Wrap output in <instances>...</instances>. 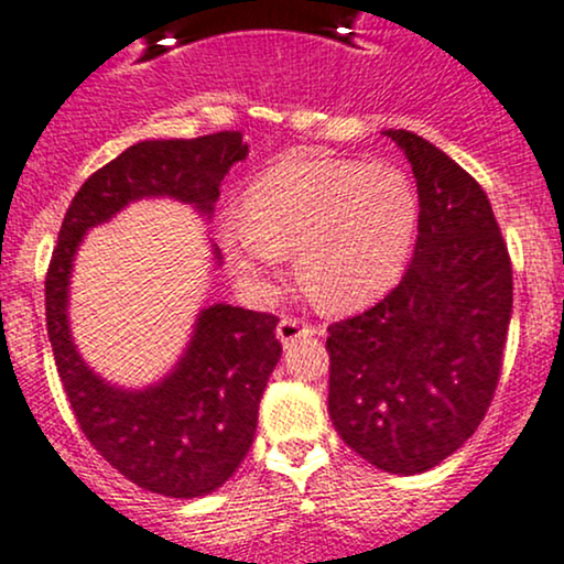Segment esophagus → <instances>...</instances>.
Masks as SVG:
<instances>
[{
	"mask_svg": "<svg viewBox=\"0 0 564 564\" xmlns=\"http://www.w3.org/2000/svg\"><path fill=\"white\" fill-rule=\"evenodd\" d=\"M275 335H278V340L283 343V346H292V343L297 340V337H305V335H322V327H318V324L305 322V318L283 316L281 322H278Z\"/></svg>",
	"mask_w": 564,
	"mask_h": 564,
	"instance_id": "1",
	"label": "esophagus"
}]
</instances>
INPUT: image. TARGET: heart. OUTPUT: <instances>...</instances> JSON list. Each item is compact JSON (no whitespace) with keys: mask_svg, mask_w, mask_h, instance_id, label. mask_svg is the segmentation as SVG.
Instances as JSON below:
<instances>
[{"mask_svg":"<svg viewBox=\"0 0 564 564\" xmlns=\"http://www.w3.org/2000/svg\"><path fill=\"white\" fill-rule=\"evenodd\" d=\"M419 232V194L394 164L292 153L248 183L221 221L229 264L253 292L297 248V275L327 307H359L400 281Z\"/></svg>","mask_w":564,"mask_h":564,"instance_id":"1","label":"heart"}]
</instances>
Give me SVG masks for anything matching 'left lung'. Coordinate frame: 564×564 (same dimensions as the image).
<instances>
[{
    "mask_svg": "<svg viewBox=\"0 0 564 564\" xmlns=\"http://www.w3.org/2000/svg\"><path fill=\"white\" fill-rule=\"evenodd\" d=\"M387 138L416 177V251L387 297L329 324V416L361 459L416 476L452 456L489 411L513 270L476 177L419 134Z\"/></svg>",
    "mask_w": 564,
    "mask_h": 564,
    "instance_id": "obj_1",
    "label": "left lung"
}]
</instances>
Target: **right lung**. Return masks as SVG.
Segmentation results:
<instances>
[{
	"label": "right lung",
	"mask_w": 564,
	"mask_h": 564,
	"mask_svg": "<svg viewBox=\"0 0 564 564\" xmlns=\"http://www.w3.org/2000/svg\"><path fill=\"white\" fill-rule=\"evenodd\" d=\"M246 156L242 132L127 148L78 188L47 264V337L83 435L121 476L164 497L210 495L248 454L259 400L281 359L278 318L224 302L205 307L186 354L162 383L140 391L110 387L80 359L69 335L73 259L88 229L134 199L173 197L210 216L224 175Z\"/></svg>",
	"instance_id": "add662e5"
}]
</instances>
